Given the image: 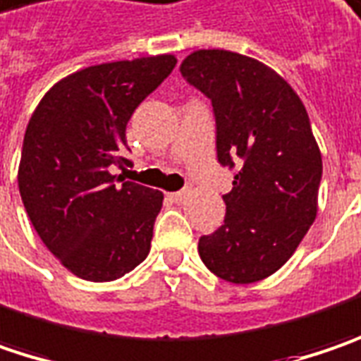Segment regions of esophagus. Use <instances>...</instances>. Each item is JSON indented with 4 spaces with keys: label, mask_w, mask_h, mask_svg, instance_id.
<instances>
[{
    "label": "esophagus",
    "mask_w": 361,
    "mask_h": 361,
    "mask_svg": "<svg viewBox=\"0 0 361 361\" xmlns=\"http://www.w3.org/2000/svg\"><path fill=\"white\" fill-rule=\"evenodd\" d=\"M185 196H188V192H185V190H181V192H173V194H169V200H171V202H176V204H181V202L185 200Z\"/></svg>",
    "instance_id": "1"
}]
</instances>
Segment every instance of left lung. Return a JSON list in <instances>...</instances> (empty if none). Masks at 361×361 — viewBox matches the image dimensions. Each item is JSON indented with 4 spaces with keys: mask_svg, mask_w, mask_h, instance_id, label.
I'll use <instances>...</instances> for the list:
<instances>
[{
    "mask_svg": "<svg viewBox=\"0 0 361 361\" xmlns=\"http://www.w3.org/2000/svg\"><path fill=\"white\" fill-rule=\"evenodd\" d=\"M181 76L212 102L216 157L234 171L224 224L200 236L197 252L230 283L279 271L317 214L322 153L305 106L269 66L228 50H197Z\"/></svg>",
    "mask_w": 361,
    "mask_h": 361,
    "instance_id": "1",
    "label": "left lung"
}]
</instances>
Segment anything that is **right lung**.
Returning a JSON list of instances; mask_svg holds the SVG:
<instances>
[{
	"instance_id": "obj_1",
	"label": "right lung",
	"mask_w": 361,
	"mask_h": 361,
	"mask_svg": "<svg viewBox=\"0 0 361 361\" xmlns=\"http://www.w3.org/2000/svg\"><path fill=\"white\" fill-rule=\"evenodd\" d=\"M176 62L164 54L74 72L27 123L18 173L24 208L42 243L80 279L115 281L149 255L164 194L115 169L133 167L127 123Z\"/></svg>"
}]
</instances>
